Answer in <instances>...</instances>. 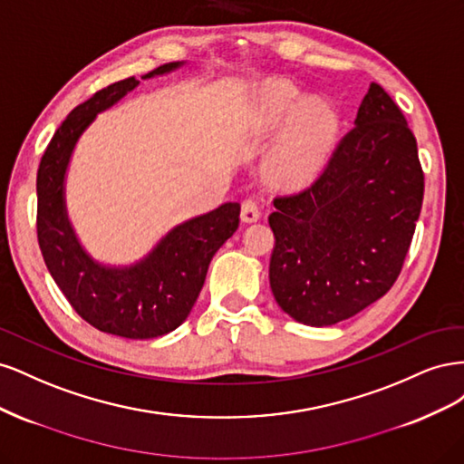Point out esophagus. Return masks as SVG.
Instances as JSON below:
<instances>
[{
  "mask_svg": "<svg viewBox=\"0 0 464 464\" xmlns=\"http://www.w3.org/2000/svg\"><path fill=\"white\" fill-rule=\"evenodd\" d=\"M261 217V210H259V203L254 198H247L242 203V220L244 222H256Z\"/></svg>",
  "mask_w": 464,
  "mask_h": 464,
  "instance_id": "esophagus-1",
  "label": "esophagus"
}]
</instances>
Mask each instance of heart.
I'll list each match as a JSON object with an SVG mask.
<instances>
[{
	"label": "heart",
	"instance_id": "heart-1",
	"mask_svg": "<svg viewBox=\"0 0 464 464\" xmlns=\"http://www.w3.org/2000/svg\"><path fill=\"white\" fill-rule=\"evenodd\" d=\"M304 104L302 94L283 81L266 82L257 98L259 131H275L292 121L271 162L275 176L288 186H305L319 174L336 131L334 114L327 106L312 104L303 111Z\"/></svg>",
	"mask_w": 464,
	"mask_h": 464
}]
</instances>
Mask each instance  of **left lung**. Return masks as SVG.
<instances>
[{
  "instance_id": "obj_1",
  "label": "left lung",
  "mask_w": 464,
  "mask_h": 464,
  "mask_svg": "<svg viewBox=\"0 0 464 464\" xmlns=\"http://www.w3.org/2000/svg\"><path fill=\"white\" fill-rule=\"evenodd\" d=\"M422 199L416 137L372 82L321 174L273 199L276 304L304 325L327 327L383 298L402 271Z\"/></svg>"
}]
</instances>
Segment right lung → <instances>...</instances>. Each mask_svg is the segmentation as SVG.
<instances>
[{"label":"right lung","instance_id":"add662e5","mask_svg":"<svg viewBox=\"0 0 464 464\" xmlns=\"http://www.w3.org/2000/svg\"><path fill=\"white\" fill-rule=\"evenodd\" d=\"M164 63L147 73L179 67ZM139 85L130 77L94 92L72 110L48 143L36 176V236L55 285L73 310L102 333L154 339L186 321L205 285L208 263L240 224V205L224 203L168 232L149 257L128 269L94 263L79 246L63 207V178L79 135L98 111L114 106Z\"/></svg>","mask_w":464,"mask_h":464}]
</instances>
